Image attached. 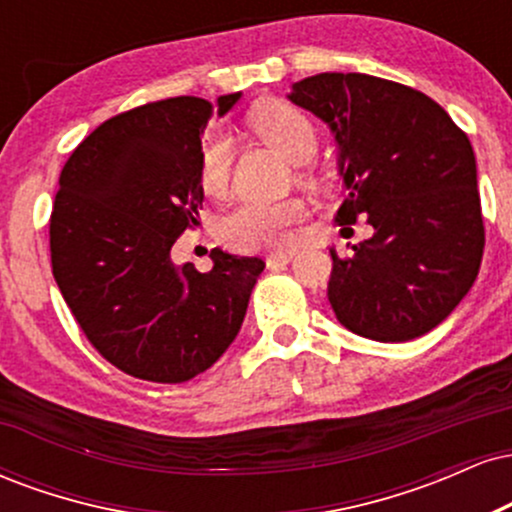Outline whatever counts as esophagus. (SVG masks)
Returning a JSON list of instances; mask_svg holds the SVG:
<instances>
[{
    "label": "esophagus",
    "instance_id": "esophagus-1",
    "mask_svg": "<svg viewBox=\"0 0 512 512\" xmlns=\"http://www.w3.org/2000/svg\"><path fill=\"white\" fill-rule=\"evenodd\" d=\"M291 260H293V252H276V255L267 257V267L269 269H284Z\"/></svg>",
    "mask_w": 512,
    "mask_h": 512
}]
</instances>
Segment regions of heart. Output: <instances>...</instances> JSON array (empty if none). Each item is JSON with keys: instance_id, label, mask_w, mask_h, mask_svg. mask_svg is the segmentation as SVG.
I'll return each mask as SVG.
<instances>
[{"instance_id": "1", "label": "heart", "mask_w": 512, "mask_h": 512, "mask_svg": "<svg viewBox=\"0 0 512 512\" xmlns=\"http://www.w3.org/2000/svg\"><path fill=\"white\" fill-rule=\"evenodd\" d=\"M248 125L262 142L274 146L291 163H305L315 156L320 134L305 110L286 101H267L248 113ZM233 170V144L219 129L204 132L199 144V182L209 195H226ZM305 182L313 180L310 170H301ZM305 207L301 199L281 202H243L221 221L226 245L240 252L286 250L293 243V226L301 223Z\"/></svg>"}]
</instances>
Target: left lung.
<instances>
[{
    "mask_svg": "<svg viewBox=\"0 0 512 512\" xmlns=\"http://www.w3.org/2000/svg\"><path fill=\"white\" fill-rule=\"evenodd\" d=\"M291 101L332 127L349 197L339 226L373 236L332 255L327 298L346 330L375 342L431 332L472 289L484 255L477 158L440 105L368 74L325 72L293 84Z\"/></svg>",
    "mask_w": 512,
    "mask_h": 512,
    "instance_id": "obj_1",
    "label": "left lung"
}]
</instances>
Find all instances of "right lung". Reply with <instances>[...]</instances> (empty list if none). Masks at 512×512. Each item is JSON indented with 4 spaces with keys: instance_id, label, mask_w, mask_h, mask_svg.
Here are the masks:
<instances>
[{
    "instance_id": "right-lung-1",
    "label": "right lung",
    "mask_w": 512,
    "mask_h": 512,
    "mask_svg": "<svg viewBox=\"0 0 512 512\" xmlns=\"http://www.w3.org/2000/svg\"><path fill=\"white\" fill-rule=\"evenodd\" d=\"M240 93L219 98V115ZM211 103L166 98L93 129L64 163L50 214L52 274L93 349L149 383L214 366L243 325L264 262L211 250L175 267L170 248L204 202L199 144Z\"/></svg>"
}]
</instances>
